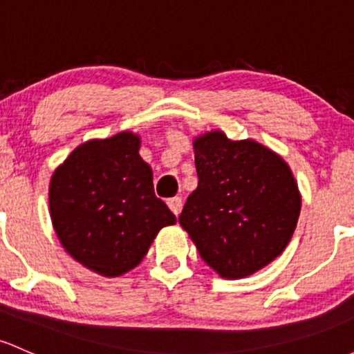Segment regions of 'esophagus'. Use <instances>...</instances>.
I'll return each mask as SVG.
<instances>
[{
  "mask_svg": "<svg viewBox=\"0 0 354 354\" xmlns=\"http://www.w3.org/2000/svg\"><path fill=\"white\" fill-rule=\"evenodd\" d=\"M167 207L171 208V212H173L174 215H180L181 208H183V200H181V196H174V198H169V200H167Z\"/></svg>",
  "mask_w": 354,
  "mask_h": 354,
  "instance_id": "1",
  "label": "esophagus"
}]
</instances>
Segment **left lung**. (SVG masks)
Segmentation results:
<instances>
[{
    "instance_id": "left-lung-1",
    "label": "left lung",
    "mask_w": 354,
    "mask_h": 354,
    "mask_svg": "<svg viewBox=\"0 0 354 354\" xmlns=\"http://www.w3.org/2000/svg\"><path fill=\"white\" fill-rule=\"evenodd\" d=\"M193 149L198 187L180 224L222 278L249 277L292 239L302 207L295 178L281 156L252 139L214 130L196 137Z\"/></svg>"
}]
</instances>
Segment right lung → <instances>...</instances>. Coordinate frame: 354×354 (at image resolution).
Masks as SVG:
<instances>
[{
	"label": "right lung",
	"mask_w": 354,
	"mask_h": 354,
	"mask_svg": "<svg viewBox=\"0 0 354 354\" xmlns=\"http://www.w3.org/2000/svg\"><path fill=\"white\" fill-rule=\"evenodd\" d=\"M140 137L120 132L74 149L54 171L50 218L62 248L88 270L120 277L139 265L176 217L154 195Z\"/></svg>",
	"instance_id": "1"
}]
</instances>
